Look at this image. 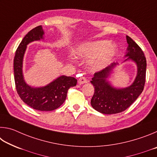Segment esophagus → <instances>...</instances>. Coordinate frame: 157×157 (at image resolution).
I'll list each match as a JSON object with an SVG mask.
<instances>
[{"label": "esophagus", "instance_id": "34e87169", "mask_svg": "<svg viewBox=\"0 0 157 157\" xmlns=\"http://www.w3.org/2000/svg\"><path fill=\"white\" fill-rule=\"evenodd\" d=\"M86 82H87V79L85 77H81V78H79L78 79V84L80 85L86 83Z\"/></svg>", "mask_w": 157, "mask_h": 157}]
</instances>
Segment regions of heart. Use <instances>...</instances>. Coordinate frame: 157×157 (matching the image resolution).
Here are the masks:
<instances>
[{
	"label": "heart",
	"mask_w": 157,
	"mask_h": 157,
	"mask_svg": "<svg viewBox=\"0 0 157 157\" xmlns=\"http://www.w3.org/2000/svg\"><path fill=\"white\" fill-rule=\"evenodd\" d=\"M116 52L115 45L107 40H100L79 46L75 55L80 59H93L91 67L95 70H101L109 65Z\"/></svg>",
	"instance_id": "heart-1"
}]
</instances>
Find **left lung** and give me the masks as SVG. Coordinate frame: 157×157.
Instances as JSON below:
<instances>
[{"mask_svg": "<svg viewBox=\"0 0 157 157\" xmlns=\"http://www.w3.org/2000/svg\"><path fill=\"white\" fill-rule=\"evenodd\" d=\"M126 39L128 47L124 56L127 58L124 61L132 60L136 63V77L129 86L117 89L112 86L107 78L118 63H111L108 67L95 73L91 81L95 88L91 105L98 112L113 114L126 110L137 99L144 89L147 66L146 58L136 42L129 36H126Z\"/></svg>", "mask_w": 157, "mask_h": 157, "instance_id": "8db88e82", "label": "left lung"}]
</instances>
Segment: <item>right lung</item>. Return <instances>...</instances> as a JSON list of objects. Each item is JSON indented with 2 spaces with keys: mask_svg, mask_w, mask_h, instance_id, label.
I'll list each match as a JSON object with an SVG mask.
<instances>
[{
  "mask_svg": "<svg viewBox=\"0 0 157 157\" xmlns=\"http://www.w3.org/2000/svg\"><path fill=\"white\" fill-rule=\"evenodd\" d=\"M41 25L33 28L26 34L16 50L14 59V74L17 91L21 99L34 109L49 111L59 107L66 98L68 90L77 84L73 77L59 76L46 86L34 88L25 83L23 75V59L27 45L44 39Z\"/></svg>",
  "mask_w": 157,
  "mask_h": 157,
  "instance_id": "1",
  "label": "right lung"
}]
</instances>
